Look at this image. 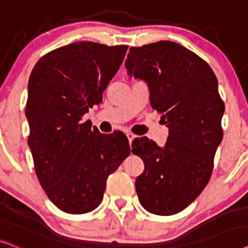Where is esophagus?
Segmentation results:
<instances>
[{
	"label": "esophagus",
	"mask_w": 248,
	"mask_h": 248,
	"mask_svg": "<svg viewBox=\"0 0 248 248\" xmlns=\"http://www.w3.org/2000/svg\"><path fill=\"white\" fill-rule=\"evenodd\" d=\"M127 137H128V140H129V144L131 145V141H133V140L136 136H135L133 133H127Z\"/></svg>",
	"instance_id": "1"
}]
</instances>
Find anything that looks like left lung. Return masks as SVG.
<instances>
[{
  "instance_id": "left-lung-1",
  "label": "left lung",
  "mask_w": 248,
  "mask_h": 248,
  "mask_svg": "<svg viewBox=\"0 0 248 248\" xmlns=\"http://www.w3.org/2000/svg\"><path fill=\"white\" fill-rule=\"evenodd\" d=\"M126 69L146 82L151 107L169 128L162 147L146 137L134 141L131 152L145 166L135 183L138 199L148 212L172 216L195 201L212 174L223 137L217 79L202 58L169 41L130 47Z\"/></svg>"
}]
</instances>
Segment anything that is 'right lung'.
Listing matches in <instances>:
<instances>
[{
	"label": "right lung",
	"mask_w": 248,
	"mask_h": 248,
	"mask_svg": "<svg viewBox=\"0 0 248 248\" xmlns=\"http://www.w3.org/2000/svg\"><path fill=\"white\" fill-rule=\"evenodd\" d=\"M127 45L77 42L42 57L28 81L26 117L35 172L55 206L70 214L100 205L107 179L130 154L128 140L92 129L82 115L124 61Z\"/></svg>",
	"instance_id": "1"
}]
</instances>
